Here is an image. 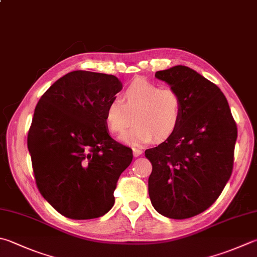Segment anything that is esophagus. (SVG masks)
I'll use <instances>...</instances> for the list:
<instances>
[{
	"instance_id": "1",
	"label": "esophagus",
	"mask_w": 257,
	"mask_h": 257,
	"mask_svg": "<svg viewBox=\"0 0 257 257\" xmlns=\"http://www.w3.org/2000/svg\"><path fill=\"white\" fill-rule=\"evenodd\" d=\"M142 150L141 149H138V148H133V156L135 157V158H138V157H140L142 154Z\"/></svg>"
}]
</instances>
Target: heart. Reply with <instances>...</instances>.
<instances>
[{"label":"heart","mask_w":257,"mask_h":257,"mask_svg":"<svg viewBox=\"0 0 257 257\" xmlns=\"http://www.w3.org/2000/svg\"><path fill=\"white\" fill-rule=\"evenodd\" d=\"M182 116L180 95L170 87H163L138 78L124 90L120 100L106 106L104 122L114 135H122L134 122L137 125L122 138L131 143L149 142L154 138L163 141L176 132Z\"/></svg>","instance_id":"1"}]
</instances>
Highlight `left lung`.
Returning a JSON list of instances; mask_svg holds the SVG:
<instances>
[{
	"label": "left lung",
	"instance_id": "left-lung-1",
	"mask_svg": "<svg viewBox=\"0 0 257 257\" xmlns=\"http://www.w3.org/2000/svg\"><path fill=\"white\" fill-rule=\"evenodd\" d=\"M156 77L180 95L182 116L170 138L145 151L152 163L149 196L159 214L190 218L214 204L229 180L237 126L222 91L197 71L174 66Z\"/></svg>",
	"mask_w": 257,
	"mask_h": 257
}]
</instances>
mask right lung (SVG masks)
Listing matches in <instances>:
<instances>
[{"mask_svg": "<svg viewBox=\"0 0 257 257\" xmlns=\"http://www.w3.org/2000/svg\"><path fill=\"white\" fill-rule=\"evenodd\" d=\"M113 75L71 71L41 96L28 133L36 183L42 197L70 219L105 215L132 149L109 137L106 106L122 90Z\"/></svg>", "mask_w": 257, "mask_h": 257, "instance_id": "right-lung-1", "label": "right lung"}]
</instances>
